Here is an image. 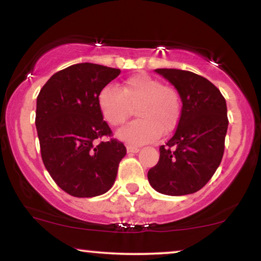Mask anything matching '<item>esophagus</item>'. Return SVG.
<instances>
[{"instance_id": "1", "label": "esophagus", "mask_w": 261, "mask_h": 261, "mask_svg": "<svg viewBox=\"0 0 261 261\" xmlns=\"http://www.w3.org/2000/svg\"><path fill=\"white\" fill-rule=\"evenodd\" d=\"M127 152L128 153H137V152H139V147H137V146H133V145H127Z\"/></svg>"}]
</instances>
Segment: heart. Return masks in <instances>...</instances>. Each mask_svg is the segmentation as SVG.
<instances>
[{
	"label": "heart",
	"instance_id": "1",
	"mask_svg": "<svg viewBox=\"0 0 261 261\" xmlns=\"http://www.w3.org/2000/svg\"><path fill=\"white\" fill-rule=\"evenodd\" d=\"M98 109L110 126L124 123L137 107L139 119L117 132V137L132 144H144L177 127L181 116V99L176 88L164 84L147 73L128 77L119 88L108 84L97 96Z\"/></svg>",
	"mask_w": 261,
	"mask_h": 261
}]
</instances>
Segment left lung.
Returning <instances> with one entry per match:
<instances>
[{"label": "left lung", "instance_id": "left-lung-1", "mask_svg": "<svg viewBox=\"0 0 261 261\" xmlns=\"http://www.w3.org/2000/svg\"><path fill=\"white\" fill-rule=\"evenodd\" d=\"M179 92L181 116L173 137L160 146L159 162L149 169L152 188L181 196L201 190L220 166L228 128L226 99L206 78L190 71L156 69Z\"/></svg>", "mask_w": 261, "mask_h": 261}]
</instances>
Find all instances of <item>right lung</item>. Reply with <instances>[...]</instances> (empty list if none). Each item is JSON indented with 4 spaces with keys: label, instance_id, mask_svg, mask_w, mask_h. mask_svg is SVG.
Segmentation results:
<instances>
[{
    "label": "right lung",
    "instance_id": "add662e5",
    "mask_svg": "<svg viewBox=\"0 0 261 261\" xmlns=\"http://www.w3.org/2000/svg\"><path fill=\"white\" fill-rule=\"evenodd\" d=\"M91 63L56 72L37 98L35 126L42 163L56 184L74 197H95L113 187L127 149L98 109L103 87L120 74ZM109 136L108 142H99Z\"/></svg>",
    "mask_w": 261,
    "mask_h": 261
}]
</instances>
